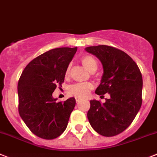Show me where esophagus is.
<instances>
[{"label": "esophagus", "instance_id": "esophagus-1", "mask_svg": "<svg viewBox=\"0 0 157 157\" xmlns=\"http://www.w3.org/2000/svg\"><path fill=\"white\" fill-rule=\"evenodd\" d=\"M75 99H76V101H77V102L78 103V102H80V101H81L82 98H80V97H75Z\"/></svg>", "mask_w": 157, "mask_h": 157}]
</instances>
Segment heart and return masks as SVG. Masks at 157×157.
Instances as JSON below:
<instances>
[{"label":"heart","instance_id":"heart-1","mask_svg":"<svg viewBox=\"0 0 157 157\" xmlns=\"http://www.w3.org/2000/svg\"><path fill=\"white\" fill-rule=\"evenodd\" d=\"M81 63L83 66L91 73H94L98 69V62L92 56L87 55L81 58ZM71 71V66L69 65L66 70V76H69ZM93 88V85L90 82L84 83H77L72 84L68 87V93L71 95L84 98L88 95L89 92Z\"/></svg>","mask_w":157,"mask_h":157}]
</instances>
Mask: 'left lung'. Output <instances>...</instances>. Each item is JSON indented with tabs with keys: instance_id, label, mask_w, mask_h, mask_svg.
<instances>
[{
	"instance_id": "obj_1",
	"label": "left lung",
	"mask_w": 157,
	"mask_h": 157,
	"mask_svg": "<svg viewBox=\"0 0 157 157\" xmlns=\"http://www.w3.org/2000/svg\"><path fill=\"white\" fill-rule=\"evenodd\" d=\"M86 52L101 61L103 75L95 93L110 98L105 103L91 100L87 119L99 135L112 137L126 130L142 105V76L133 59L123 51L107 45L91 46Z\"/></svg>"
}]
</instances>
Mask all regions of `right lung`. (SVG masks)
<instances>
[{"label": "right lung", "mask_w": 157, "mask_h": 157, "mask_svg": "<svg viewBox=\"0 0 157 157\" xmlns=\"http://www.w3.org/2000/svg\"><path fill=\"white\" fill-rule=\"evenodd\" d=\"M77 50L58 48L46 52L33 59L19 78V115L31 132L44 139H54L64 132L75 107L74 98L56 102L52 93L64 82Z\"/></svg>", "instance_id": "right-lung-1"}]
</instances>
